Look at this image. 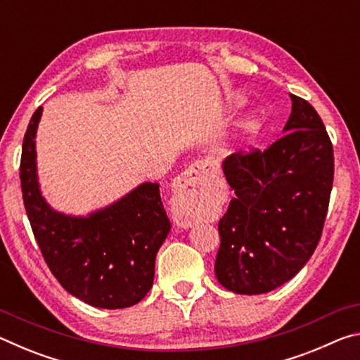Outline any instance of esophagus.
Here are the masks:
<instances>
[{
    "label": "esophagus",
    "mask_w": 360,
    "mask_h": 360,
    "mask_svg": "<svg viewBox=\"0 0 360 360\" xmlns=\"http://www.w3.org/2000/svg\"><path fill=\"white\" fill-rule=\"evenodd\" d=\"M210 174L206 162H195L179 178V193L174 203V221L178 227L188 229L193 225V217L188 214V205H195L202 197L203 184Z\"/></svg>",
    "instance_id": "34e87169"
}]
</instances>
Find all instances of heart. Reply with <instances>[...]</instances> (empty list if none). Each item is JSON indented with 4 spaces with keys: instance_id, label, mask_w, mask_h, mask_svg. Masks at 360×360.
<instances>
[{
    "instance_id": "obj_1",
    "label": "heart",
    "mask_w": 360,
    "mask_h": 360,
    "mask_svg": "<svg viewBox=\"0 0 360 360\" xmlns=\"http://www.w3.org/2000/svg\"><path fill=\"white\" fill-rule=\"evenodd\" d=\"M233 101L236 103V105H241V100L240 98H233Z\"/></svg>"
}]
</instances>
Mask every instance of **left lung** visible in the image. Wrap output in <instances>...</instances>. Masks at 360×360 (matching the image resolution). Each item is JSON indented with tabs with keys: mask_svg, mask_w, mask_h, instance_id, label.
<instances>
[{
	"mask_svg": "<svg viewBox=\"0 0 360 360\" xmlns=\"http://www.w3.org/2000/svg\"><path fill=\"white\" fill-rule=\"evenodd\" d=\"M292 112L278 141L235 152L222 163L235 191L219 221L217 281L257 295L294 278L321 240L333 184V148L319 114L290 95Z\"/></svg>",
	"mask_w": 360,
	"mask_h": 360,
	"instance_id": "8db88e82",
	"label": "left lung"
}]
</instances>
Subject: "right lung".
<instances>
[{
  "mask_svg": "<svg viewBox=\"0 0 360 360\" xmlns=\"http://www.w3.org/2000/svg\"><path fill=\"white\" fill-rule=\"evenodd\" d=\"M36 109L23 138L20 184L36 243L52 275L79 300L119 309L141 302L154 283L155 255L172 229L157 182H144L89 216H68L44 200L36 173Z\"/></svg>",
  "mask_w": 360,
  "mask_h": 360,
  "instance_id": "add662e5",
  "label": "right lung"
}]
</instances>
